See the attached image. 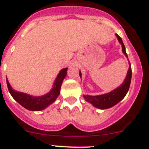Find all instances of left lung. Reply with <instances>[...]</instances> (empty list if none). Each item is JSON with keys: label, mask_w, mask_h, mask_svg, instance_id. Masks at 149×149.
Instances as JSON below:
<instances>
[{"label": "left lung", "mask_w": 149, "mask_h": 149, "mask_svg": "<svg viewBox=\"0 0 149 149\" xmlns=\"http://www.w3.org/2000/svg\"><path fill=\"white\" fill-rule=\"evenodd\" d=\"M116 36L119 42H120V43L122 45L123 52L128 58V55L126 52L125 45H124L123 42V40L120 37V36H118L117 34H116ZM79 74L81 77V72H80ZM131 78H132V68H131V65L130 63V67H129V70H128L126 79H125L123 83L122 84L119 88L113 90V91H112L110 93H107V94L97 96L84 95V99L87 101L91 103L95 107L99 108V109L104 110V109H108V108L112 107L116 105L121 100H123L125 97V96L126 95L128 91H129V88H130V83H131Z\"/></svg>", "instance_id": "8db88e82"}]
</instances>
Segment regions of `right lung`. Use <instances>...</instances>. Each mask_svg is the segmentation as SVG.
I'll use <instances>...</instances> for the list:
<instances>
[{"label":"right lung","instance_id":"right-lung-1","mask_svg":"<svg viewBox=\"0 0 149 149\" xmlns=\"http://www.w3.org/2000/svg\"><path fill=\"white\" fill-rule=\"evenodd\" d=\"M67 70L68 68H66L60 71L59 74H58L54 82L52 89L48 94L41 97H33L29 94L14 91L11 88L8 80H7L8 91L13 99L18 102L20 105L23 106L24 108L32 111H40L52 104L58 97V96L59 95L61 83L67 74Z\"/></svg>","mask_w":149,"mask_h":149}]
</instances>
